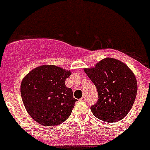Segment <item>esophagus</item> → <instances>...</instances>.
<instances>
[{
  "label": "esophagus",
  "mask_w": 150,
  "mask_h": 150,
  "mask_svg": "<svg viewBox=\"0 0 150 150\" xmlns=\"http://www.w3.org/2000/svg\"><path fill=\"white\" fill-rule=\"evenodd\" d=\"M79 100H81V101H86V97H82L81 98L79 99Z\"/></svg>",
  "instance_id": "obj_1"
}]
</instances>
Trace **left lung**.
<instances>
[{"label":"left lung","instance_id":"obj_1","mask_svg":"<svg viewBox=\"0 0 150 150\" xmlns=\"http://www.w3.org/2000/svg\"><path fill=\"white\" fill-rule=\"evenodd\" d=\"M85 73L95 84L98 100L91 106L94 116L107 122H116L128 113L137 95V79L127 64L105 58Z\"/></svg>","mask_w":150,"mask_h":150}]
</instances>
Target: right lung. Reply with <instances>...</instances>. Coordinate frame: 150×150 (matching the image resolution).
<instances>
[{
	"mask_svg": "<svg viewBox=\"0 0 150 150\" xmlns=\"http://www.w3.org/2000/svg\"><path fill=\"white\" fill-rule=\"evenodd\" d=\"M71 71L55 65L35 67L22 80L23 104L33 120L44 126H55L71 116L76 99L65 80Z\"/></svg>",
	"mask_w": 150,
	"mask_h": 150,
	"instance_id": "right-lung-1",
	"label": "right lung"
}]
</instances>
